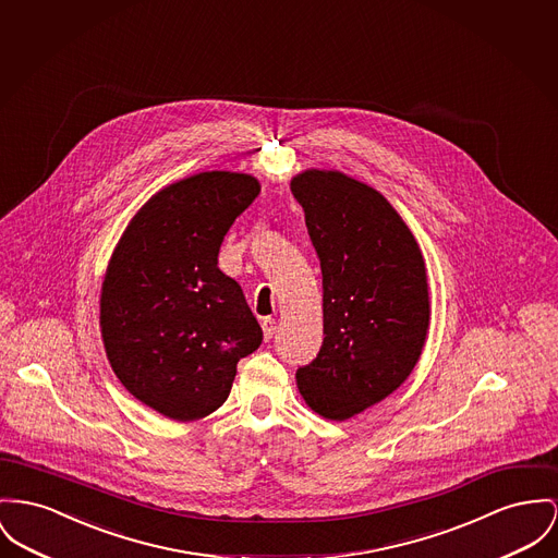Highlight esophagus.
<instances>
[{"mask_svg":"<svg viewBox=\"0 0 558 558\" xmlns=\"http://www.w3.org/2000/svg\"><path fill=\"white\" fill-rule=\"evenodd\" d=\"M275 330H277V322L270 319V317H264V319H262V332H264V338L270 340L272 335H275Z\"/></svg>","mask_w":558,"mask_h":558,"instance_id":"1","label":"esophagus"}]
</instances>
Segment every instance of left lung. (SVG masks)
Here are the masks:
<instances>
[{"mask_svg":"<svg viewBox=\"0 0 558 558\" xmlns=\"http://www.w3.org/2000/svg\"><path fill=\"white\" fill-rule=\"evenodd\" d=\"M324 277V342L298 389L317 414L344 421L393 393L429 328L425 262L389 201L340 171L292 180Z\"/></svg>","mask_w":558,"mask_h":558,"instance_id":"8db88e82","label":"left lung"}]
</instances>
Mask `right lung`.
Wrapping results in <instances>:
<instances>
[{"label": "right lung", "instance_id": "right-lung-1", "mask_svg": "<svg viewBox=\"0 0 558 558\" xmlns=\"http://www.w3.org/2000/svg\"><path fill=\"white\" fill-rule=\"evenodd\" d=\"M256 178L205 171L156 192L126 226L101 288V336L116 376L175 421L220 409L241 357L262 342L241 286L218 268Z\"/></svg>", "mask_w": 558, "mask_h": 558}]
</instances>
